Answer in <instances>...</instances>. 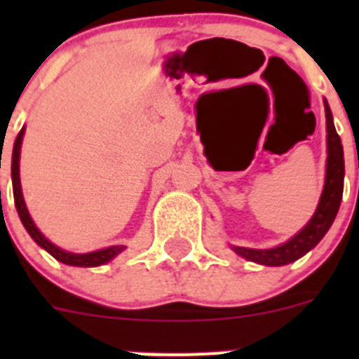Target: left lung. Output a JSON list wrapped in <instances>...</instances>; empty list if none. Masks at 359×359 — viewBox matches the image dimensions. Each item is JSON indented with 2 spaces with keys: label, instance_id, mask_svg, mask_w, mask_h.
I'll use <instances>...</instances> for the list:
<instances>
[{
  "label": "left lung",
  "instance_id": "obj_1",
  "mask_svg": "<svg viewBox=\"0 0 359 359\" xmlns=\"http://www.w3.org/2000/svg\"><path fill=\"white\" fill-rule=\"evenodd\" d=\"M323 106H325V126H327V161H325V183H323L318 207L302 230L275 248L257 250L231 246V250L246 261L262 266H286L290 262L298 261L300 257L315 248L316 244L323 239V236L327 233L331 224L334 223V217L341 203V194H344L345 161L344 147H341L340 136L334 129L332 113L327 100H323Z\"/></svg>",
  "mask_w": 359,
  "mask_h": 359
}]
</instances>
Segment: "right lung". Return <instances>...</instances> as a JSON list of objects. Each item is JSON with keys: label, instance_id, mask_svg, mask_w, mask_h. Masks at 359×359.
Returning <instances> with one entry per match:
<instances>
[{"label": "right lung", "instance_id": "1", "mask_svg": "<svg viewBox=\"0 0 359 359\" xmlns=\"http://www.w3.org/2000/svg\"><path fill=\"white\" fill-rule=\"evenodd\" d=\"M23 136H25V128L19 131L18 138L14 142V151H12V189H14V203L15 208H18L19 219L23 223L25 230L30 233V237L39 244L41 248L46 250L53 259H57L62 264L68 266H81V268H95V266H102L106 262L113 261L118 253H122L126 250V246H107V248L97 250V252L90 253H72L66 252V250L59 248L53 243H50L46 237L41 233L39 228L36 226L34 219L28 214V208L25 205L23 198V190H21V180H19V156H21V144H23Z\"/></svg>", "mask_w": 359, "mask_h": 359}]
</instances>
